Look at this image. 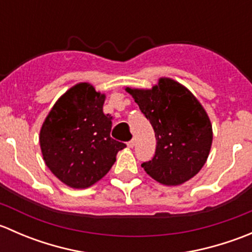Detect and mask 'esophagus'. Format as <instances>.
<instances>
[{
	"label": "esophagus",
	"mask_w": 252,
	"mask_h": 252,
	"mask_svg": "<svg viewBox=\"0 0 252 252\" xmlns=\"http://www.w3.org/2000/svg\"><path fill=\"white\" fill-rule=\"evenodd\" d=\"M134 146H135V140L133 139V140H130L128 142V147H129V149H133Z\"/></svg>",
	"instance_id": "34e87169"
}]
</instances>
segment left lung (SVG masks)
Here are the masks:
<instances>
[{"label":"left lung","instance_id":"left-lung-1","mask_svg":"<svg viewBox=\"0 0 252 252\" xmlns=\"http://www.w3.org/2000/svg\"><path fill=\"white\" fill-rule=\"evenodd\" d=\"M151 123L157 145L147 174L167 187L184 184L204 167L212 146L207 112L189 89L171 78H159L151 89L126 88Z\"/></svg>","mask_w":252,"mask_h":252}]
</instances>
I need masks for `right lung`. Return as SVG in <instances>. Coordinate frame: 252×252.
Masks as SVG:
<instances>
[{"mask_svg":"<svg viewBox=\"0 0 252 252\" xmlns=\"http://www.w3.org/2000/svg\"><path fill=\"white\" fill-rule=\"evenodd\" d=\"M105 100L91 84H75L56 101L40 129L45 163L73 189H86L102 179L126 147L111 138L112 117L103 113Z\"/></svg>","mask_w":252,"mask_h":252,"instance_id":"1","label":"right lung"}]
</instances>
